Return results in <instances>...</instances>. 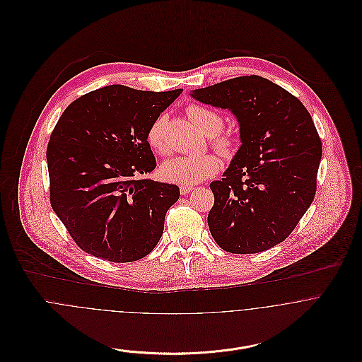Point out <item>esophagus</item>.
<instances>
[{"instance_id": "34e87169", "label": "esophagus", "mask_w": 362, "mask_h": 362, "mask_svg": "<svg viewBox=\"0 0 362 362\" xmlns=\"http://www.w3.org/2000/svg\"><path fill=\"white\" fill-rule=\"evenodd\" d=\"M192 191H194V187H192V185H182V187L180 188L181 195H187V194H189V192H192Z\"/></svg>"}]
</instances>
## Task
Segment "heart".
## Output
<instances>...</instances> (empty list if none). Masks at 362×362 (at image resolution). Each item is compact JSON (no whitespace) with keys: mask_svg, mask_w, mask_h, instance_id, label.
<instances>
[{"mask_svg":"<svg viewBox=\"0 0 362 362\" xmlns=\"http://www.w3.org/2000/svg\"><path fill=\"white\" fill-rule=\"evenodd\" d=\"M187 114L204 134L214 135L213 145L221 155H230L233 152L234 144L231 138L224 135H216L223 128V118L217 112L206 107L192 104L187 108ZM164 125L165 117L158 115L146 132L148 145L157 153L167 152V145L164 141ZM218 170L220 161L216 156H177L163 163L160 173L161 177L168 182L180 185H194L202 182L209 177H213L214 174H217Z\"/></svg>","mask_w":362,"mask_h":362,"instance_id":"1","label":"heart"}]
</instances>
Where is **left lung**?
I'll return each mask as SVG.
<instances>
[{
  "label": "left lung",
  "mask_w": 362,
  "mask_h": 362,
  "mask_svg": "<svg viewBox=\"0 0 362 362\" xmlns=\"http://www.w3.org/2000/svg\"><path fill=\"white\" fill-rule=\"evenodd\" d=\"M204 104L231 111L241 146L220 181L207 224L220 248L258 254L283 243L310 206L322 144L308 110L258 75L192 90Z\"/></svg>",
  "instance_id": "obj_1"
}]
</instances>
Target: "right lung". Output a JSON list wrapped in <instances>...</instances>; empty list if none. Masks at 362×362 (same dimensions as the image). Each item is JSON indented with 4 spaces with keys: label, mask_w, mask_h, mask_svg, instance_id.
Masks as SVG:
<instances>
[{
    "label": "right lung",
    "mask_w": 362,
    "mask_h": 362,
    "mask_svg": "<svg viewBox=\"0 0 362 362\" xmlns=\"http://www.w3.org/2000/svg\"><path fill=\"white\" fill-rule=\"evenodd\" d=\"M181 92L110 85L59 117L47 146L50 202L82 251L125 263L157 245L180 188L139 175L156 167L146 132Z\"/></svg>",
    "instance_id": "add662e5"
}]
</instances>
